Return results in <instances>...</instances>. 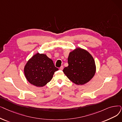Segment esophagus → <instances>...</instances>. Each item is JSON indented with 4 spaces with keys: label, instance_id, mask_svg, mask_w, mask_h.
<instances>
[{
    "label": "esophagus",
    "instance_id": "obj_1",
    "mask_svg": "<svg viewBox=\"0 0 122 122\" xmlns=\"http://www.w3.org/2000/svg\"><path fill=\"white\" fill-rule=\"evenodd\" d=\"M63 68H64V67H63V66H61L60 67L59 69H60V70H62L63 69Z\"/></svg>",
    "mask_w": 122,
    "mask_h": 122
}]
</instances>
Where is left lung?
I'll use <instances>...</instances> for the list:
<instances>
[{
  "label": "left lung",
  "mask_w": 122,
  "mask_h": 122,
  "mask_svg": "<svg viewBox=\"0 0 122 122\" xmlns=\"http://www.w3.org/2000/svg\"><path fill=\"white\" fill-rule=\"evenodd\" d=\"M68 66L63 71L68 78L76 85H84L95 75L96 65L92 56L83 49L76 48L68 58Z\"/></svg>",
  "instance_id": "obj_1"
}]
</instances>
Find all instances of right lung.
I'll use <instances>...</instances> for the list:
<instances>
[{"instance_id":"right-lung-1","label":"right lung","mask_w":122,"mask_h":122,"mask_svg":"<svg viewBox=\"0 0 122 122\" xmlns=\"http://www.w3.org/2000/svg\"><path fill=\"white\" fill-rule=\"evenodd\" d=\"M58 70L53 61L46 54L37 53L27 61L24 69L27 81L37 87H43L50 82Z\"/></svg>"}]
</instances>
